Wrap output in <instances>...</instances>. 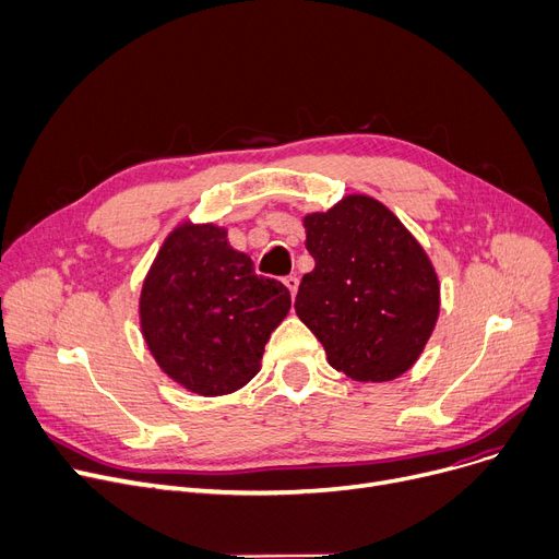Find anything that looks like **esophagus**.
<instances>
[{
  "label": "esophagus",
  "instance_id": "1",
  "mask_svg": "<svg viewBox=\"0 0 559 559\" xmlns=\"http://www.w3.org/2000/svg\"><path fill=\"white\" fill-rule=\"evenodd\" d=\"M284 284H286V288L290 290V296H296V294H298V286H300L298 275H288V277H284Z\"/></svg>",
  "mask_w": 559,
  "mask_h": 559
}]
</instances>
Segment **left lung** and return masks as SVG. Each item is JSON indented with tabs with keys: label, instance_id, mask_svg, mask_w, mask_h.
Masks as SVG:
<instances>
[{
	"label": "left lung",
	"instance_id": "8db88e82",
	"mask_svg": "<svg viewBox=\"0 0 559 559\" xmlns=\"http://www.w3.org/2000/svg\"><path fill=\"white\" fill-rule=\"evenodd\" d=\"M302 225L316 265L300 282L296 313L323 343L330 366L357 382L407 373L439 318L430 257L368 195H345Z\"/></svg>",
	"mask_w": 559,
	"mask_h": 559
}]
</instances>
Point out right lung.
Instances as JSON below:
<instances>
[{
  "label": "right lung",
  "instance_id": "1",
  "mask_svg": "<svg viewBox=\"0 0 559 559\" xmlns=\"http://www.w3.org/2000/svg\"><path fill=\"white\" fill-rule=\"evenodd\" d=\"M290 309L288 288L254 273L214 223L175 227L141 290V332L164 373L214 397L246 386Z\"/></svg>",
  "mask_w": 559,
  "mask_h": 559
}]
</instances>
